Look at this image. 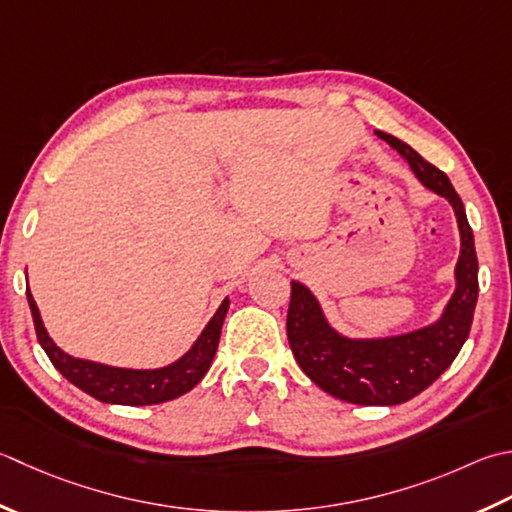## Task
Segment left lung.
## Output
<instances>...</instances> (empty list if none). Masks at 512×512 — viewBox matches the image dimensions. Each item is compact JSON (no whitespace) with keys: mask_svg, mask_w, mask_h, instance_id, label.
Segmentation results:
<instances>
[{"mask_svg":"<svg viewBox=\"0 0 512 512\" xmlns=\"http://www.w3.org/2000/svg\"><path fill=\"white\" fill-rule=\"evenodd\" d=\"M375 135L397 150L419 184L453 206L459 228L453 295L439 317L422 328L384 337H353L330 324L313 290L293 279L286 333L299 368L324 393L348 404L395 406L426 390L462 350L477 306L479 266L466 208L446 173L402 139L384 130H375Z\"/></svg>","mask_w":512,"mask_h":512,"instance_id":"8db88e82","label":"left lung"}]
</instances>
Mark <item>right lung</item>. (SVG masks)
<instances>
[{
	"mask_svg": "<svg viewBox=\"0 0 512 512\" xmlns=\"http://www.w3.org/2000/svg\"><path fill=\"white\" fill-rule=\"evenodd\" d=\"M26 297L30 313H33L39 346L44 348V353L53 362V366L70 384L84 390L90 397H95L104 404L119 406H150L170 402V399L182 397L202 382V377L208 373V368L215 359L219 335H222V324L230 306V297H226L215 310V315L210 317V322L204 326L202 333H199L193 346L182 357L175 359V362L159 368H122L68 355L48 335L42 313H39L33 293L28 288Z\"/></svg>",
	"mask_w": 512,
	"mask_h": 512,
	"instance_id": "add662e5",
	"label": "right lung"
}]
</instances>
